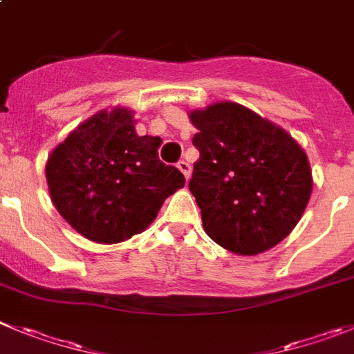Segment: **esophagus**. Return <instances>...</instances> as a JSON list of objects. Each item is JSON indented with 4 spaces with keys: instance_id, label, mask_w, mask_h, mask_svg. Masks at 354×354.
<instances>
[{
    "instance_id": "esophagus-1",
    "label": "esophagus",
    "mask_w": 354,
    "mask_h": 354,
    "mask_svg": "<svg viewBox=\"0 0 354 354\" xmlns=\"http://www.w3.org/2000/svg\"><path fill=\"white\" fill-rule=\"evenodd\" d=\"M177 168H179V170L183 171L186 179H189V177H191V165L187 163V161H184V160L179 161V163H177Z\"/></svg>"
}]
</instances>
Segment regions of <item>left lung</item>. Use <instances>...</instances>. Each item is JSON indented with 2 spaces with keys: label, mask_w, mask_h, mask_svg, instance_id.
I'll list each match as a JSON object with an SVG mask.
<instances>
[{
  "label": "left lung",
  "mask_w": 354,
  "mask_h": 354,
  "mask_svg": "<svg viewBox=\"0 0 354 354\" xmlns=\"http://www.w3.org/2000/svg\"><path fill=\"white\" fill-rule=\"evenodd\" d=\"M200 151L189 191L207 235L241 256L265 252L300 221L310 193L307 154L286 129L235 102L189 112Z\"/></svg>",
  "instance_id": "left-lung-1"
}]
</instances>
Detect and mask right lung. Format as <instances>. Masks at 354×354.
I'll use <instances>...</instances> for the list:
<instances>
[{
  "label": "right lung",
  "mask_w": 354,
  "mask_h": 354,
  "mask_svg": "<svg viewBox=\"0 0 354 354\" xmlns=\"http://www.w3.org/2000/svg\"><path fill=\"white\" fill-rule=\"evenodd\" d=\"M133 110L113 106L86 119L45 163L48 193L64 221L96 244L142 233L186 179L158 156L160 137L137 135Z\"/></svg>",
  "instance_id": "obj_1"
}]
</instances>
